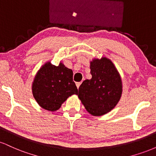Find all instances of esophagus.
<instances>
[{
    "label": "esophagus",
    "instance_id": "34e87169",
    "mask_svg": "<svg viewBox=\"0 0 156 156\" xmlns=\"http://www.w3.org/2000/svg\"><path fill=\"white\" fill-rule=\"evenodd\" d=\"M80 84H81V82H78V83H76V87L77 88H79V87L80 86Z\"/></svg>",
    "mask_w": 156,
    "mask_h": 156
}]
</instances>
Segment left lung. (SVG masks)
Here are the masks:
<instances>
[{"label":"left lung","mask_w":156,"mask_h":156,"mask_svg":"<svg viewBox=\"0 0 156 156\" xmlns=\"http://www.w3.org/2000/svg\"><path fill=\"white\" fill-rule=\"evenodd\" d=\"M92 78L78 89V98L89 114L102 116L117 105L122 93L120 75L109 58L102 57L90 62Z\"/></svg>","instance_id":"obj_1"}]
</instances>
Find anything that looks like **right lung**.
Instances as JSON below:
<instances>
[{
  "label": "right lung",
  "instance_id": "1",
  "mask_svg": "<svg viewBox=\"0 0 156 156\" xmlns=\"http://www.w3.org/2000/svg\"><path fill=\"white\" fill-rule=\"evenodd\" d=\"M73 73L60 62L58 66L46 62L36 74L32 93L37 103L45 110L55 112L69 96L78 94Z\"/></svg>",
  "mask_w": 156,
  "mask_h": 156
}]
</instances>
